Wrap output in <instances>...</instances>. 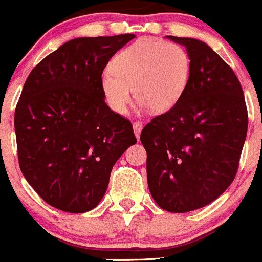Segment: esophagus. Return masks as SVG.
<instances>
[{
  "label": "esophagus",
  "mask_w": 262,
  "mask_h": 262,
  "mask_svg": "<svg viewBox=\"0 0 262 262\" xmlns=\"http://www.w3.org/2000/svg\"><path fill=\"white\" fill-rule=\"evenodd\" d=\"M133 129H134V134H136L137 139H139V137H141V132L142 129H143V124H142V121H134Z\"/></svg>",
  "instance_id": "1"
}]
</instances>
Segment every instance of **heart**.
Wrapping results in <instances>:
<instances>
[{"instance_id": "heart-1", "label": "heart", "mask_w": 262, "mask_h": 262, "mask_svg": "<svg viewBox=\"0 0 262 262\" xmlns=\"http://www.w3.org/2000/svg\"><path fill=\"white\" fill-rule=\"evenodd\" d=\"M187 52L176 43L141 39L113 58L110 72L101 76V90L107 105L124 114L132 100L153 113H166L182 97L190 78Z\"/></svg>"}]
</instances>
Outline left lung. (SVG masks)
Here are the masks:
<instances>
[{"mask_svg":"<svg viewBox=\"0 0 262 262\" xmlns=\"http://www.w3.org/2000/svg\"><path fill=\"white\" fill-rule=\"evenodd\" d=\"M168 39L185 47L191 63L180 101L143 128L148 187L171 213L205 207L236 178L248 115L236 73L203 41Z\"/></svg>","mask_w":262,"mask_h":262,"instance_id":"left-lung-1","label":"left lung"}]
</instances>
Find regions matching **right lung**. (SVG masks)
Wrapping results in <instances>:
<instances>
[{"label":"right lung","mask_w":262,"mask_h":262,"mask_svg":"<svg viewBox=\"0 0 262 262\" xmlns=\"http://www.w3.org/2000/svg\"><path fill=\"white\" fill-rule=\"evenodd\" d=\"M134 34L77 38L39 62L15 109L18 165L26 181L52 207L94 209L113 166L137 142L130 121L104 100L101 76Z\"/></svg>","instance_id":"obj_1"}]
</instances>
